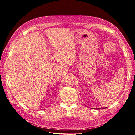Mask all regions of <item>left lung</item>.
<instances>
[{
	"label": "left lung",
	"mask_w": 135,
	"mask_h": 135,
	"mask_svg": "<svg viewBox=\"0 0 135 135\" xmlns=\"http://www.w3.org/2000/svg\"><path fill=\"white\" fill-rule=\"evenodd\" d=\"M106 108H98V109H105Z\"/></svg>",
	"instance_id": "1"
}]
</instances>
